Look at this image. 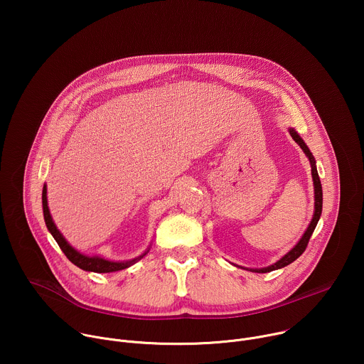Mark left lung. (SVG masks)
<instances>
[{"mask_svg": "<svg viewBox=\"0 0 364 364\" xmlns=\"http://www.w3.org/2000/svg\"><path fill=\"white\" fill-rule=\"evenodd\" d=\"M289 134H291V136L294 138V141L301 146V149L305 152V155H306L309 163H311V176H313V181H314V200H316V201H314V216H313V220H311V223L308 225L305 233H304L302 237L299 239V242H298L287 255H284L278 262H275V264L271 265V267L261 268V269H247V271H252V272L267 274V272H271V271H275V269H281V268H284V267L292 264V262L295 261V259H298V257L304 253V250H305V247H306V245H308V242H309V237H311V235H313V232H314V229H316V226H317V223H318V220H320L321 212H323V188H321V181H320V177H318V173H317L314 155L311 154L309 148L306 146V144L304 142V139L295 132V129L291 128V129H289Z\"/></svg>", "mask_w": 364, "mask_h": 364, "instance_id": "left-lung-1", "label": "left lung"}]
</instances>
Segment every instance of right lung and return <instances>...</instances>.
<instances>
[{"label": "right lung", "mask_w": 364, "mask_h": 364, "mask_svg": "<svg viewBox=\"0 0 364 364\" xmlns=\"http://www.w3.org/2000/svg\"><path fill=\"white\" fill-rule=\"evenodd\" d=\"M41 200H43V215H44V222L46 226L48 229V232L51 233V236L55 237V240L58 242V245L60 246V249L63 250V253L68 256L69 261L72 264H75L76 267H79L83 271H89V272H97V274H109V272H117V271H122L129 268L131 265H134L135 262H138L141 257H144L148 250H145L141 256L131 259V261H125V262H114V261H108V259H103L100 256H87L83 255L80 252H77L75 247H72L68 240L63 237V235L59 232V229L56 228L53 219H51L48 205H47V188L46 186L43 187V194H41Z\"/></svg>", "instance_id": "1"}]
</instances>
